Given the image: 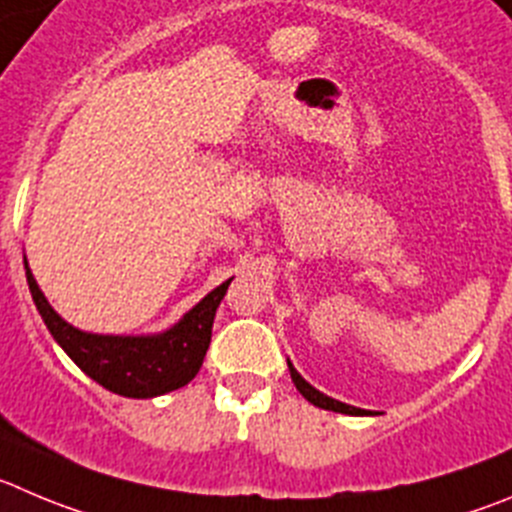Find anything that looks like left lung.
<instances>
[{"instance_id":"1","label":"left lung","mask_w":512,"mask_h":512,"mask_svg":"<svg viewBox=\"0 0 512 512\" xmlns=\"http://www.w3.org/2000/svg\"><path fill=\"white\" fill-rule=\"evenodd\" d=\"M288 369H290V379H293L295 389H298L300 394H303L305 399L310 401V404H315V407L328 409V412L353 414V417H364V414H374V412H369V409H358V407H351V404H343V401H336V399H331V396L321 394V391H318V389H313V386H310L308 381H305L303 376H300L298 371L293 369V364H290V361H288Z\"/></svg>"}]
</instances>
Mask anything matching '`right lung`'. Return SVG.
Wrapping results in <instances>:
<instances>
[{
  "label": "right lung",
  "instance_id": "obj_1",
  "mask_svg": "<svg viewBox=\"0 0 512 512\" xmlns=\"http://www.w3.org/2000/svg\"><path fill=\"white\" fill-rule=\"evenodd\" d=\"M25 272L32 300L40 310L47 331L60 343L62 351L103 389L128 396V399H151V396L169 394L186 386L199 374L209 341H212L214 313L232 283L229 278L227 283L204 295L169 331L156 333V336H100V333H85L70 326L68 321H62L42 295L35 275L27 267V257Z\"/></svg>",
  "mask_w": 512,
  "mask_h": 512
}]
</instances>
